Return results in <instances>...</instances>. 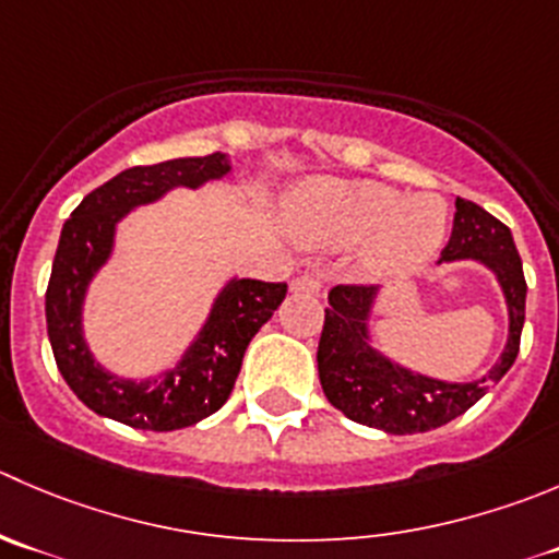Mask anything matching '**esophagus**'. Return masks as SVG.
Here are the masks:
<instances>
[{
    "label": "esophagus",
    "mask_w": 559,
    "mask_h": 559,
    "mask_svg": "<svg viewBox=\"0 0 559 559\" xmlns=\"http://www.w3.org/2000/svg\"><path fill=\"white\" fill-rule=\"evenodd\" d=\"M319 289H322V284H319V278H313V275H297V278L292 281V292H295V295H319Z\"/></svg>",
    "instance_id": "34e87169"
}]
</instances>
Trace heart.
Wrapping results in <instances>:
<instances>
[{"instance_id": "1", "label": "heart", "mask_w": 559, "mask_h": 559, "mask_svg": "<svg viewBox=\"0 0 559 559\" xmlns=\"http://www.w3.org/2000/svg\"><path fill=\"white\" fill-rule=\"evenodd\" d=\"M286 218L306 246L322 251L360 246V267L371 278H395L424 267L448 235L440 197H401L382 182L313 180L286 204Z\"/></svg>"}]
</instances>
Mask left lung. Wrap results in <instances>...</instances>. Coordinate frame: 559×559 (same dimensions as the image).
I'll return each instance as SVG.
<instances>
[{
  "label": "left lung",
  "instance_id": "obj_1",
  "mask_svg": "<svg viewBox=\"0 0 559 559\" xmlns=\"http://www.w3.org/2000/svg\"><path fill=\"white\" fill-rule=\"evenodd\" d=\"M451 262L484 264L500 284L508 308V341L500 360L473 382H445L412 371L373 346L377 286H335L328 295L317 362L324 395L349 420L384 435L440 429L478 404L513 366L522 341L527 281L511 229L475 202L456 199L451 242L437 264Z\"/></svg>",
  "mask_w": 559,
  "mask_h": 559
}]
</instances>
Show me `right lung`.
Listing matches in <instances>:
<instances>
[{
  "label": "right lung",
  "instance_id": "right-lung-1",
  "mask_svg": "<svg viewBox=\"0 0 559 559\" xmlns=\"http://www.w3.org/2000/svg\"><path fill=\"white\" fill-rule=\"evenodd\" d=\"M229 171L226 153L133 166L86 193L64 221L46 289L48 341L64 382L100 417L144 431H177L218 412L235 388L248 344L284 302L286 284L229 278L215 295L197 338L158 377L111 373L86 344V292L97 270L111 259L119 221L175 188L197 191L204 182L224 180Z\"/></svg>",
  "mask_w": 559,
  "mask_h": 559
}]
</instances>
